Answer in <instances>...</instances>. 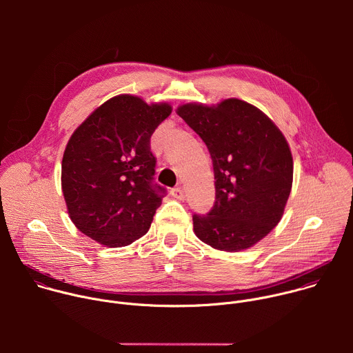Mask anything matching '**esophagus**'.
Returning a JSON list of instances; mask_svg holds the SVG:
<instances>
[{
	"mask_svg": "<svg viewBox=\"0 0 353 353\" xmlns=\"http://www.w3.org/2000/svg\"><path fill=\"white\" fill-rule=\"evenodd\" d=\"M172 195L174 196V198H177V199H184V190L181 188V187H174V188H172Z\"/></svg>",
	"mask_w": 353,
	"mask_h": 353,
	"instance_id": "obj_1",
	"label": "esophagus"
}]
</instances>
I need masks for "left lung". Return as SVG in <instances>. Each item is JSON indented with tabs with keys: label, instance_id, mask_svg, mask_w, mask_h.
<instances>
[{
	"label": "left lung",
	"instance_id": "obj_1",
	"mask_svg": "<svg viewBox=\"0 0 353 353\" xmlns=\"http://www.w3.org/2000/svg\"><path fill=\"white\" fill-rule=\"evenodd\" d=\"M177 114L210 150L215 204L194 214L199 240L222 251H240L265 237L281 221L293 180V159L279 128L239 99L218 106L187 103Z\"/></svg>",
	"mask_w": 353,
	"mask_h": 353
}]
</instances>
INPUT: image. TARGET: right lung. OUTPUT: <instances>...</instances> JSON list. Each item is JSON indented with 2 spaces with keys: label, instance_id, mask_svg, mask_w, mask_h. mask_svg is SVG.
Wrapping results in <instances>:
<instances>
[{
  "label": "right lung",
  "instance_id": "right-lung-1",
  "mask_svg": "<svg viewBox=\"0 0 353 353\" xmlns=\"http://www.w3.org/2000/svg\"><path fill=\"white\" fill-rule=\"evenodd\" d=\"M172 106L146 105L131 94L112 97L70 138L61 187L74 225L109 247L128 245L152 223L166 188L155 183L150 137Z\"/></svg>",
  "mask_w": 353,
  "mask_h": 353
}]
</instances>
